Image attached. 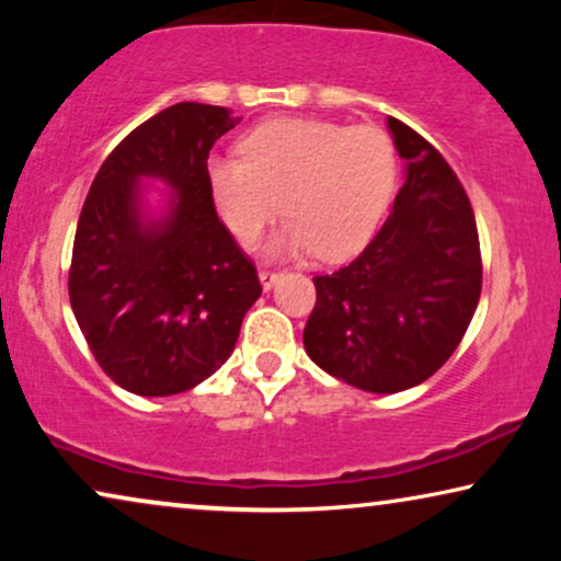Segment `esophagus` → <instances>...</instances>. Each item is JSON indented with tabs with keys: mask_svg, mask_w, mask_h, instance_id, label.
<instances>
[{
	"mask_svg": "<svg viewBox=\"0 0 561 561\" xmlns=\"http://www.w3.org/2000/svg\"><path fill=\"white\" fill-rule=\"evenodd\" d=\"M278 278H280L278 271H267V267H263V271H260V283H263L265 290L273 288L275 283H278Z\"/></svg>",
	"mask_w": 561,
	"mask_h": 561,
	"instance_id": "34e87169",
	"label": "esophagus"
}]
</instances>
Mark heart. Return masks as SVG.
Returning <instances> with one entry per match:
<instances>
[{
  "mask_svg": "<svg viewBox=\"0 0 561 561\" xmlns=\"http://www.w3.org/2000/svg\"><path fill=\"white\" fill-rule=\"evenodd\" d=\"M242 158L214 156L206 181L240 242L286 209L290 225L273 252H311L324 260L357 255L386 217L398 183L396 142L375 125L283 117L242 137Z\"/></svg>",
  "mask_w": 561,
  "mask_h": 561,
  "instance_id": "b5f03b06",
  "label": "heart"
}]
</instances>
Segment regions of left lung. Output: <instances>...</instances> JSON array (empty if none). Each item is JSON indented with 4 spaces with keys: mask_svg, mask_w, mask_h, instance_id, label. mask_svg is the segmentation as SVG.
<instances>
[{
    "mask_svg": "<svg viewBox=\"0 0 561 561\" xmlns=\"http://www.w3.org/2000/svg\"><path fill=\"white\" fill-rule=\"evenodd\" d=\"M405 183L350 265L313 275L304 347L321 370L370 393H398L439 370L482 290L480 237L467 191L416 129L388 117Z\"/></svg>",
    "mask_w": 561,
    "mask_h": 561,
    "instance_id": "1",
    "label": "left lung"
}]
</instances>
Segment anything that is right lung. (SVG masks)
I'll use <instances>...</instances> for the list:
<instances>
[{"label":"right lung","mask_w":561,"mask_h":561,"mask_svg":"<svg viewBox=\"0 0 561 561\" xmlns=\"http://www.w3.org/2000/svg\"><path fill=\"white\" fill-rule=\"evenodd\" d=\"M229 114L198 102L158 112L106 156L83 202L68 296L91 355L129 393H183L217 373L263 294L206 181ZM142 174L176 191L163 222L141 221Z\"/></svg>","instance_id":"right-lung-1"}]
</instances>
